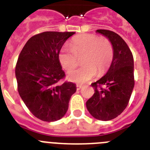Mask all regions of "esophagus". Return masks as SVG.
<instances>
[{"label": "esophagus", "instance_id": "obj_1", "mask_svg": "<svg viewBox=\"0 0 150 150\" xmlns=\"http://www.w3.org/2000/svg\"><path fill=\"white\" fill-rule=\"evenodd\" d=\"M82 88L81 85H76V90H79Z\"/></svg>", "mask_w": 150, "mask_h": 150}]
</instances>
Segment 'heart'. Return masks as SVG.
I'll use <instances>...</instances> for the list:
<instances>
[{
    "mask_svg": "<svg viewBox=\"0 0 150 150\" xmlns=\"http://www.w3.org/2000/svg\"><path fill=\"white\" fill-rule=\"evenodd\" d=\"M82 59L81 67L68 75L71 81L84 83L91 80L94 76H101L110 66L114 56V49L107 38H100L96 34H85L76 36L70 42V48L64 47L61 50L59 59L62 67L67 72H71Z\"/></svg>",
    "mask_w": 150,
    "mask_h": 150,
    "instance_id": "b5f03b06",
    "label": "heart"
}]
</instances>
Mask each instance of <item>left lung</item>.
Returning <instances> with one entry per match:
<instances>
[{
    "mask_svg": "<svg viewBox=\"0 0 150 150\" xmlns=\"http://www.w3.org/2000/svg\"><path fill=\"white\" fill-rule=\"evenodd\" d=\"M97 32L112 42L114 56L106 75L91 84L95 93L86 101V107L95 119L108 121L121 114L128 106L134 86V59L119 34L105 29H98Z\"/></svg>",
    "mask_w": 150,
    "mask_h": 150,
    "instance_id": "obj_1",
    "label": "left lung"
}]
</instances>
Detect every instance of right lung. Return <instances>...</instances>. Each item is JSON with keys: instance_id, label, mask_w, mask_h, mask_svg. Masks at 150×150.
<instances>
[{"instance_id": "obj_1", "label": "right lung", "mask_w": 150, "mask_h": 150, "mask_svg": "<svg viewBox=\"0 0 150 150\" xmlns=\"http://www.w3.org/2000/svg\"><path fill=\"white\" fill-rule=\"evenodd\" d=\"M75 32L45 31L33 36L24 46L16 65L18 94L30 112L44 122L64 116L76 90L71 82L62 83L65 74L59 55Z\"/></svg>"}]
</instances>
